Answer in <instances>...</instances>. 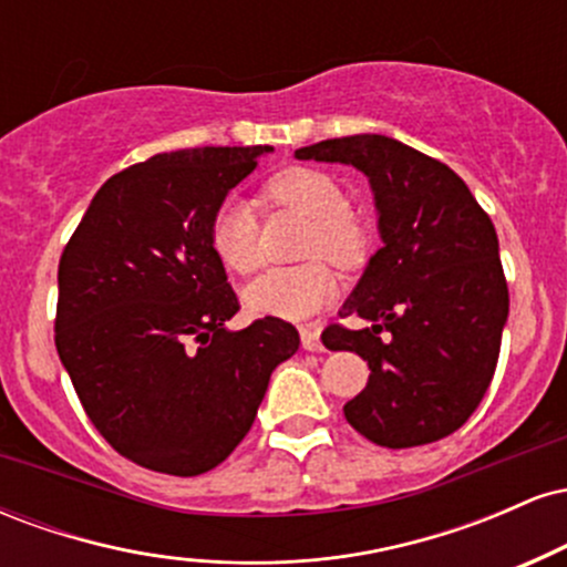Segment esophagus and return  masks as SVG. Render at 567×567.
I'll use <instances>...</instances> for the list:
<instances>
[{"label": "esophagus", "mask_w": 567, "mask_h": 567, "mask_svg": "<svg viewBox=\"0 0 567 567\" xmlns=\"http://www.w3.org/2000/svg\"><path fill=\"white\" fill-rule=\"evenodd\" d=\"M301 347H303L306 351H322L320 330H315V328H301Z\"/></svg>", "instance_id": "obj_1"}]
</instances>
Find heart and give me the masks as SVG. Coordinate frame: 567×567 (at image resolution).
I'll return each mask as SVG.
<instances>
[{
    "mask_svg": "<svg viewBox=\"0 0 567 567\" xmlns=\"http://www.w3.org/2000/svg\"><path fill=\"white\" fill-rule=\"evenodd\" d=\"M264 197L271 205L311 220L306 256H324L338 266H354L365 252V231L349 213L343 188L315 167H288L266 181ZM210 245L218 261L237 275H250L261 264L256 216L245 199L220 202L210 220ZM338 282L322 261L279 266L245 288L250 311L279 320H306L336 298Z\"/></svg>",
    "mask_w": 567,
    "mask_h": 567,
    "instance_id": "heart-1",
    "label": "heart"
}]
</instances>
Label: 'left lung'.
<instances>
[{"label":"left lung","mask_w":567,"mask_h":567,"mask_svg":"<svg viewBox=\"0 0 567 567\" xmlns=\"http://www.w3.org/2000/svg\"><path fill=\"white\" fill-rule=\"evenodd\" d=\"M368 175L383 247L322 343L357 351L370 379L343 415L381 447L437 442L477 410L496 373L509 290L498 237L470 186L440 159L386 135H349L296 152Z\"/></svg>","instance_id":"left-lung-1"}]
</instances>
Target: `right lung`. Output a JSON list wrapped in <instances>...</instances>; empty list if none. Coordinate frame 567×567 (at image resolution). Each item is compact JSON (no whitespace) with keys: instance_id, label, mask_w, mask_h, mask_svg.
<instances>
[{"instance_id":"add662e5","label":"right lung","mask_w":567,"mask_h":567,"mask_svg":"<svg viewBox=\"0 0 567 567\" xmlns=\"http://www.w3.org/2000/svg\"><path fill=\"white\" fill-rule=\"evenodd\" d=\"M271 146L157 154L112 175L58 264L55 347L93 426L146 470L210 472L256 421L298 330L226 322L239 301L210 220Z\"/></svg>"}]
</instances>
